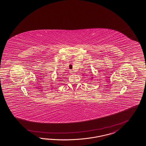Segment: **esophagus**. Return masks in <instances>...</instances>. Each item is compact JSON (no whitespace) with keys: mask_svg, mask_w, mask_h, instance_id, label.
Wrapping results in <instances>:
<instances>
[{"mask_svg":"<svg viewBox=\"0 0 146 146\" xmlns=\"http://www.w3.org/2000/svg\"><path fill=\"white\" fill-rule=\"evenodd\" d=\"M70 74H73V72L72 71H70Z\"/></svg>","mask_w":146,"mask_h":146,"instance_id":"1","label":"esophagus"}]
</instances>
